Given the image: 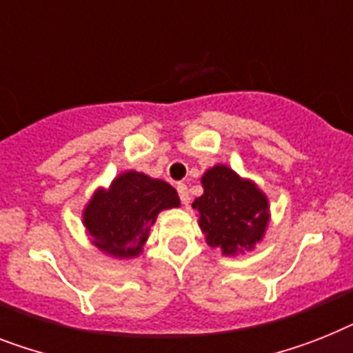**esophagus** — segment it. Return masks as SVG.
Listing matches in <instances>:
<instances>
[{
	"mask_svg": "<svg viewBox=\"0 0 353 353\" xmlns=\"http://www.w3.org/2000/svg\"><path fill=\"white\" fill-rule=\"evenodd\" d=\"M176 191H179V196L180 200H182L183 205H189V202H191V196H189V189L185 183H179L176 185Z\"/></svg>",
	"mask_w": 353,
	"mask_h": 353,
	"instance_id": "1",
	"label": "esophagus"
}]
</instances>
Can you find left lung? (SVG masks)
Returning <instances> with one entry per match:
<instances>
[{"label":"left lung","mask_w":353,"mask_h":353,"mask_svg":"<svg viewBox=\"0 0 353 353\" xmlns=\"http://www.w3.org/2000/svg\"><path fill=\"white\" fill-rule=\"evenodd\" d=\"M203 194L193 202L198 225L211 247L225 256L254 249L269 225V200L254 182L218 164L202 176Z\"/></svg>","instance_id":"obj_1"}]
</instances>
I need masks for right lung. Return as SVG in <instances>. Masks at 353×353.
<instances>
[{"instance_id": "add662e5", "label": "right lung", "mask_w": 353, "mask_h": 353, "mask_svg": "<svg viewBox=\"0 0 353 353\" xmlns=\"http://www.w3.org/2000/svg\"><path fill=\"white\" fill-rule=\"evenodd\" d=\"M180 205V198L164 180L126 171L97 189L83 211L92 243L113 258H137L160 211Z\"/></svg>"}]
</instances>
